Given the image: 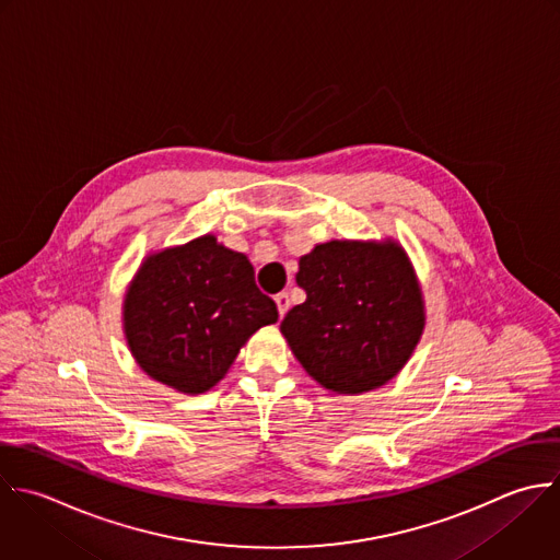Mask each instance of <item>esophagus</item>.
Wrapping results in <instances>:
<instances>
[{
    "instance_id": "obj_1",
    "label": "esophagus",
    "mask_w": 560,
    "mask_h": 560,
    "mask_svg": "<svg viewBox=\"0 0 560 560\" xmlns=\"http://www.w3.org/2000/svg\"><path fill=\"white\" fill-rule=\"evenodd\" d=\"M275 303H277V310H279V316L283 318L285 316V312L290 310V296L285 294V292H279L277 296H275Z\"/></svg>"
}]
</instances>
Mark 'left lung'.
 I'll use <instances>...</instances> for the list:
<instances>
[{
	"mask_svg": "<svg viewBox=\"0 0 560 560\" xmlns=\"http://www.w3.org/2000/svg\"><path fill=\"white\" fill-rule=\"evenodd\" d=\"M299 288L281 334L294 358L331 395L388 384L425 329V301L404 246L386 237L331 240L299 259Z\"/></svg>",
	"mask_w": 560,
	"mask_h": 560,
	"instance_id": "obj_1",
	"label": "left lung"
}]
</instances>
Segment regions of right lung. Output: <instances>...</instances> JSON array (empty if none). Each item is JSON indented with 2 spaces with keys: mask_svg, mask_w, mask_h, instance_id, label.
Returning a JSON list of instances; mask_svg holds the SVG:
<instances>
[{
  "mask_svg": "<svg viewBox=\"0 0 560 560\" xmlns=\"http://www.w3.org/2000/svg\"><path fill=\"white\" fill-rule=\"evenodd\" d=\"M277 318L248 257L211 233L143 257L121 305L139 369L183 395L211 390L248 338Z\"/></svg>",
  "mask_w": 560,
  "mask_h": 560,
  "instance_id": "obj_1",
  "label": "right lung"
}]
</instances>
